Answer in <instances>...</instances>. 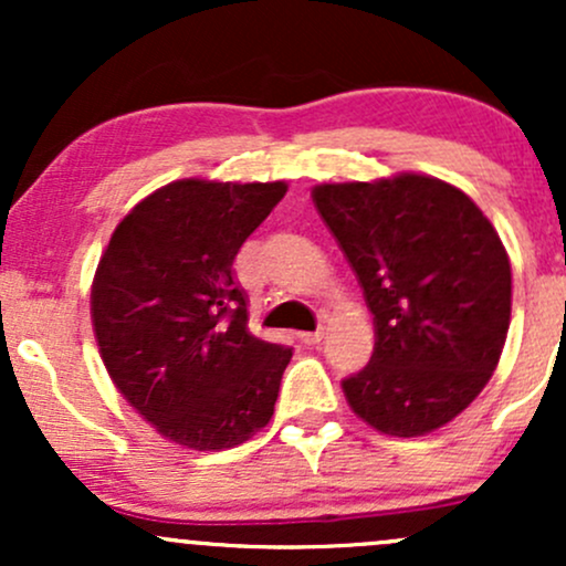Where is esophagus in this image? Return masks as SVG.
I'll return each mask as SVG.
<instances>
[{
    "label": "esophagus",
    "instance_id": "1",
    "mask_svg": "<svg viewBox=\"0 0 566 566\" xmlns=\"http://www.w3.org/2000/svg\"><path fill=\"white\" fill-rule=\"evenodd\" d=\"M322 337H324L322 329H316V333H301L297 335V340H301L303 346H319Z\"/></svg>",
    "mask_w": 566,
    "mask_h": 566
}]
</instances>
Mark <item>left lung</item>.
<instances>
[{
  "label": "left lung",
  "mask_w": 566,
  "mask_h": 566,
  "mask_svg": "<svg viewBox=\"0 0 566 566\" xmlns=\"http://www.w3.org/2000/svg\"><path fill=\"white\" fill-rule=\"evenodd\" d=\"M316 210L373 311L369 365L343 380L350 409L388 437L458 418L495 373L511 324V263L460 188L401 172L322 184Z\"/></svg>",
  "instance_id": "obj_1"
}]
</instances>
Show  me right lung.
Masks as SVG:
<instances>
[{
	"label": "right lung",
	"instance_id": "right-lung-1",
	"mask_svg": "<svg viewBox=\"0 0 566 566\" xmlns=\"http://www.w3.org/2000/svg\"><path fill=\"white\" fill-rule=\"evenodd\" d=\"M284 193V180H175L127 212L97 263L103 365L129 407L188 450H229L274 415L292 348L247 329L233 258Z\"/></svg>",
	"mask_w": 566,
	"mask_h": 566
}]
</instances>
